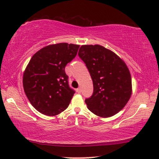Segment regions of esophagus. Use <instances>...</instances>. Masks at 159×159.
Masks as SVG:
<instances>
[{
  "label": "esophagus",
  "mask_w": 159,
  "mask_h": 159,
  "mask_svg": "<svg viewBox=\"0 0 159 159\" xmlns=\"http://www.w3.org/2000/svg\"><path fill=\"white\" fill-rule=\"evenodd\" d=\"M76 92L78 93H80V92H81V90H80V88H77L76 89Z\"/></svg>",
  "instance_id": "1"
}]
</instances>
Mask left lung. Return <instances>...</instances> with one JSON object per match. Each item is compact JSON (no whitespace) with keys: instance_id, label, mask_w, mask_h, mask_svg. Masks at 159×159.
<instances>
[{"instance_id":"obj_1","label":"left lung","mask_w":159,"mask_h":159,"mask_svg":"<svg viewBox=\"0 0 159 159\" xmlns=\"http://www.w3.org/2000/svg\"><path fill=\"white\" fill-rule=\"evenodd\" d=\"M79 56L88 69L93 94L85 102L94 114L108 118L123 109L132 95V79L119 56L100 45H83Z\"/></svg>"}]
</instances>
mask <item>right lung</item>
Returning a JSON list of instances; mask_svg holds the SVG:
<instances>
[{"label":"right lung","mask_w":159,"mask_h":159,"mask_svg":"<svg viewBox=\"0 0 159 159\" xmlns=\"http://www.w3.org/2000/svg\"><path fill=\"white\" fill-rule=\"evenodd\" d=\"M79 45L60 43L47 45L33 55L24 71L23 87L31 105L53 116L64 111L74 94L64 69L77 55Z\"/></svg>","instance_id":"1"}]
</instances>
